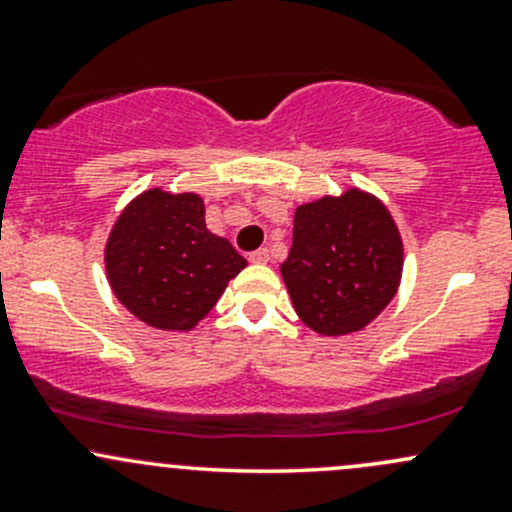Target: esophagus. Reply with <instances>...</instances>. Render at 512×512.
Instances as JSON below:
<instances>
[{"instance_id":"obj_1","label":"esophagus","mask_w":512,"mask_h":512,"mask_svg":"<svg viewBox=\"0 0 512 512\" xmlns=\"http://www.w3.org/2000/svg\"><path fill=\"white\" fill-rule=\"evenodd\" d=\"M250 262H255V264H267V262H269V250H267V248H260V250L250 252Z\"/></svg>"}]
</instances>
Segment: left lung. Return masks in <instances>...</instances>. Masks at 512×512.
Returning <instances> with one entry per match:
<instances>
[{
  "label": "left lung",
  "instance_id": "left-lung-1",
  "mask_svg": "<svg viewBox=\"0 0 512 512\" xmlns=\"http://www.w3.org/2000/svg\"><path fill=\"white\" fill-rule=\"evenodd\" d=\"M402 238L390 211L361 190L303 204L281 264L293 308L317 334L358 332L395 298Z\"/></svg>",
  "mask_w": 512,
  "mask_h": 512
}]
</instances>
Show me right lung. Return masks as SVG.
Masks as SVG:
<instances>
[{
	"label": "right lung",
	"mask_w": 512,
	"mask_h": 512,
	"mask_svg": "<svg viewBox=\"0 0 512 512\" xmlns=\"http://www.w3.org/2000/svg\"><path fill=\"white\" fill-rule=\"evenodd\" d=\"M245 257L204 223L197 195L149 190L122 211L105 245V272L134 317L156 330H192Z\"/></svg>",
	"instance_id": "add662e5"
}]
</instances>
